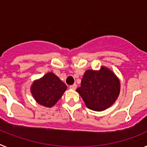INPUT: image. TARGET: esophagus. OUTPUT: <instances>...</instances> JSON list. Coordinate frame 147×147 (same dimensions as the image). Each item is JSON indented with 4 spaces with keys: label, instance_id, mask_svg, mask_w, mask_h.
<instances>
[{
    "label": "esophagus",
    "instance_id": "1",
    "mask_svg": "<svg viewBox=\"0 0 147 147\" xmlns=\"http://www.w3.org/2000/svg\"><path fill=\"white\" fill-rule=\"evenodd\" d=\"M76 84H74V85H70V89H72V90H76Z\"/></svg>",
    "mask_w": 147,
    "mask_h": 147
}]
</instances>
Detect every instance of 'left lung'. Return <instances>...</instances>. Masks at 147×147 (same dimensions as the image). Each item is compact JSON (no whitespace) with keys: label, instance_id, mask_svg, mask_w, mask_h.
Wrapping results in <instances>:
<instances>
[{"label":"left lung","instance_id":"obj_1","mask_svg":"<svg viewBox=\"0 0 147 147\" xmlns=\"http://www.w3.org/2000/svg\"><path fill=\"white\" fill-rule=\"evenodd\" d=\"M76 91L88 108L101 111L115 102L120 92V82L112 71L102 67L98 71H87Z\"/></svg>","mask_w":147,"mask_h":147}]
</instances>
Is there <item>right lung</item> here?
<instances>
[{
    "label": "right lung",
    "mask_w": 147,
    "mask_h": 147,
    "mask_svg": "<svg viewBox=\"0 0 147 147\" xmlns=\"http://www.w3.org/2000/svg\"><path fill=\"white\" fill-rule=\"evenodd\" d=\"M67 86L53 73H48L33 83L31 91L37 103L45 107L54 106L61 98Z\"/></svg>",
    "instance_id": "add662e5"
}]
</instances>
